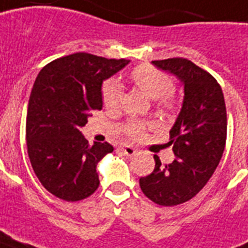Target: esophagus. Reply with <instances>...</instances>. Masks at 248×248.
Wrapping results in <instances>:
<instances>
[{
    "label": "esophagus",
    "mask_w": 248,
    "mask_h": 248,
    "mask_svg": "<svg viewBox=\"0 0 248 248\" xmlns=\"http://www.w3.org/2000/svg\"><path fill=\"white\" fill-rule=\"evenodd\" d=\"M120 149H121V152H122V153L126 155H136V152H138L135 148L130 147V145H122V147H120Z\"/></svg>",
    "instance_id": "obj_1"
}]
</instances>
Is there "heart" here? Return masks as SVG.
Segmentation results:
<instances>
[{
	"instance_id": "b5f03b06",
	"label": "heart",
	"mask_w": 248,
	"mask_h": 248,
	"mask_svg": "<svg viewBox=\"0 0 248 248\" xmlns=\"http://www.w3.org/2000/svg\"><path fill=\"white\" fill-rule=\"evenodd\" d=\"M132 82L135 83L140 90L148 93L153 99H157V104L162 110H172L176 105V96L172 93L173 79L172 77L165 72L159 71L152 65H139L134 68L130 73ZM122 86L114 78L107 79L101 86V99L103 104L107 108L117 109L122 101ZM147 128V124L140 121H130L124 132L134 139H138L143 135Z\"/></svg>"
}]
</instances>
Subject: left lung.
I'll list each match as a JSON object with an SVG mask.
<instances>
[{"label": "left lung", "instance_id": "obj_1", "mask_svg": "<svg viewBox=\"0 0 248 248\" xmlns=\"http://www.w3.org/2000/svg\"><path fill=\"white\" fill-rule=\"evenodd\" d=\"M184 85V100L170 130L175 159L162 165L155 155L153 172L140 177L143 193L159 206L192 200L207 184L219 165L227 140V108L221 87L208 72L184 58L153 60Z\"/></svg>", "mask_w": 248, "mask_h": 248}]
</instances>
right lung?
Segmentation results:
<instances>
[{"mask_svg": "<svg viewBox=\"0 0 248 248\" xmlns=\"http://www.w3.org/2000/svg\"><path fill=\"white\" fill-rule=\"evenodd\" d=\"M126 64L77 52L48 63L37 76L27 112V149L41 184L60 200H85L100 184L96 165L113 147L90 145L79 128L91 110L103 108V81Z\"/></svg>", "mask_w": 248, "mask_h": 248, "instance_id": "obj_1", "label": "right lung"}]
</instances>
